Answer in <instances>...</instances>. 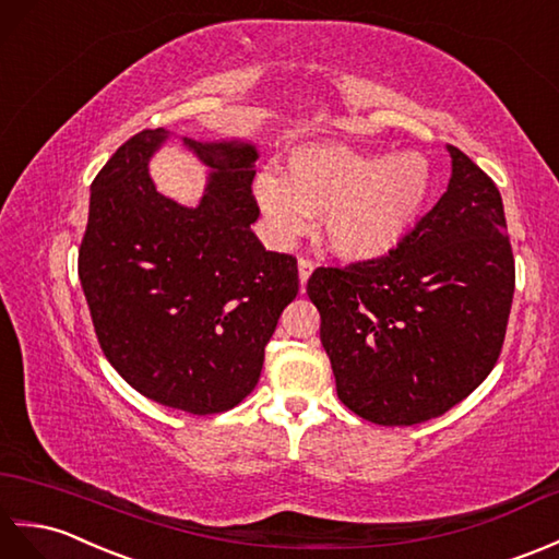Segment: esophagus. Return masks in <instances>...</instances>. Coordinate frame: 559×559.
Masks as SVG:
<instances>
[{"label":"esophagus","mask_w":559,"mask_h":559,"mask_svg":"<svg viewBox=\"0 0 559 559\" xmlns=\"http://www.w3.org/2000/svg\"><path fill=\"white\" fill-rule=\"evenodd\" d=\"M313 270H316V265H313V260H308V258H301L299 260V282H301V289L306 287V282H308V277L313 275Z\"/></svg>","instance_id":"obj_1"}]
</instances>
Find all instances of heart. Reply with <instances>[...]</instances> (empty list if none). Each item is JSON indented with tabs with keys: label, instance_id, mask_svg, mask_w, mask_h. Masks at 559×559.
Here are the masks:
<instances>
[{
	"label": "heart",
	"instance_id": "obj_1",
	"mask_svg": "<svg viewBox=\"0 0 559 559\" xmlns=\"http://www.w3.org/2000/svg\"><path fill=\"white\" fill-rule=\"evenodd\" d=\"M430 193V165L418 153H368L346 143H311L289 155L287 179L260 171L253 195L270 237L289 243L322 217L328 251L349 263L392 253Z\"/></svg>",
	"mask_w": 559,
	"mask_h": 559
}]
</instances>
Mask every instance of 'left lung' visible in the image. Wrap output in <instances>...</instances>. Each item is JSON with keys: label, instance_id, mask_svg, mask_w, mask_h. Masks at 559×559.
I'll list each match as a JSON object with an SVG mask.
<instances>
[{"label": "left lung", "instance_id": "obj_1", "mask_svg": "<svg viewBox=\"0 0 559 559\" xmlns=\"http://www.w3.org/2000/svg\"><path fill=\"white\" fill-rule=\"evenodd\" d=\"M452 177L392 253L318 267L308 296L337 396L378 426L438 418L488 378L514 296V255L498 186L448 145Z\"/></svg>", "mask_w": 559, "mask_h": 559}]
</instances>
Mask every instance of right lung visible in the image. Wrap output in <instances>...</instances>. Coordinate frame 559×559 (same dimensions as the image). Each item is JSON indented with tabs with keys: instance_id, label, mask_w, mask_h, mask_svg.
I'll return each instance as SVG.
<instances>
[{
	"instance_id": "obj_1",
	"label": "right lung",
	"mask_w": 559,
	"mask_h": 559,
	"mask_svg": "<svg viewBox=\"0 0 559 559\" xmlns=\"http://www.w3.org/2000/svg\"><path fill=\"white\" fill-rule=\"evenodd\" d=\"M167 139L135 133L95 177L79 277L117 373L147 400L207 416L253 392L299 270L251 231L255 145L181 139L207 167L201 203L186 207L147 171Z\"/></svg>"
}]
</instances>
